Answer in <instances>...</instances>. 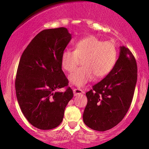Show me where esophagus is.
<instances>
[{
  "instance_id": "1",
  "label": "esophagus",
  "mask_w": 149,
  "mask_h": 149,
  "mask_svg": "<svg viewBox=\"0 0 149 149\" xmlns=\"http://www.w3.org/2000/svg\"><path fill=\"white\" fill-rule=\"evenodd\" d=\"M82 94H83V92L80 89H74L73 90V95H74V96L82 95Z\"/></svg>"
}]
</instances>
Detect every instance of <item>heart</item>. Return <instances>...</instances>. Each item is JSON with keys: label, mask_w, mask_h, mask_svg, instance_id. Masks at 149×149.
I'll return each instance as SVG.
<instances>
[{"label": "heart", "mask_w": 149, "mask_h": 149, "mask_svg": "<svg viewBox=\"0 0 149 149\" xmlns=\"http://www.w3.org/2000/svg\"><path fill=\"white\" fill-rule=\"evenodd\" d=\"M117 57V47L113 42L90 36L77 41L74 51L66 49L62 52L61 65L65 71L71 72L82 60L83 66L71 73L69 79L72 84L83 87L95 76H107L113 69Z\"/></svg>", "instance_id": "obj_1"}]
</instances>
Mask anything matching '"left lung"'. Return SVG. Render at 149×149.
Masks as SVG:
<instances>
[{
    "label": "left lung",
    "mask_w": 149,
    "mask_h": 149,
    "mask_svg": "<svg viewBox=\"0 0 149 149\" xmlns=\"http://www.w3.org/2000/svg\"><path fill=\"white\" fill-rule=\"evenodd\" d=\"M137 80L136 59L122 46L113 69L86 92L88 104L83 122L94 130L106 131L117 125L129 110Z\"/></svg>",
    "instance_id": "8db88e82"
}]
</instances>
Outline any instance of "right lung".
Segmentation results:
<instances>
[{"instance_id":"add662e5","label":"right lung","mask_w":149,"mask_h":149,"mask_svg":"<svg viewBox=\"0 0 149 149\" xmlns=\"http://www.w3.org/2000/svg\"><path fill=\"white\" fill-rule=\"evenodd\" d=\"M71 39L64 27L45 29L33 38L20 58L15 80L17 98L26 118L38 129L59 126L73 98L61 65V55ZM62 87L66 88L64 92L56 91Z\"/></svg>"}]
</instances>
